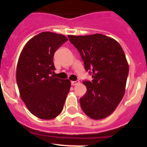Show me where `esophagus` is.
I'll return each instance as SVG.
<instances>
[{
    "label": "esophagus",
    "instance_id": "1",
    "mask_svg": "<svg viewBox=\"0 0 147 147\" xmlns=\"http://www.w3.org/2000/svg\"><path fill=\"white\" fill-rule=\"evenodd\" d=\"M79 83H80V82H79L78 80H76V81H71V84H72V86H75L77 85V84H78Z\"/></svg>",
    "mask_w": 147,
    "mask_h": 147
}]
</instances>
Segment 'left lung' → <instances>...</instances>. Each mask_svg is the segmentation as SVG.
<instances>
[{
  "label": "left lung",
  "mask_w": 147,
  "mask_h": 147,
  "mask_svg": "<svg viewBox=\"0 0 147 147\" xmlns=\"http://www.w3.org/2000/svg\"><path fill=\"white\" fill-rule=\"evenodd\" d=\"M68 38L93 78L83 82L87 91L80 100L82 110L93 119L106 118L125 94L129 66L123 49L115 39L100 34Z\"/></svg>",
  "instance_id": "8db88e82"
}]
</instances>
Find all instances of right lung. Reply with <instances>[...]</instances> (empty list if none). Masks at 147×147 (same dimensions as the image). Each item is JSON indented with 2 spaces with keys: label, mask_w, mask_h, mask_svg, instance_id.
<instances>
[{
  "label": "right lung",
  "mask_w": 147,
  "mask_h": 147,
  "mask_svg": "<svg viewBox=\"0 0 147 147\" xmlns=\"http://www.w3.org/2000/svg\"><path fill=\"white\" fill-rule=\"evenodd\" d=\"M68 40L65 36L42 32L26 44L17 66L16 79L21 99L32 114L53 119L64 108L70 80L55 78V52Z\"/></svg>",
  "instance_id": "obj_1"
}]
</instances>
